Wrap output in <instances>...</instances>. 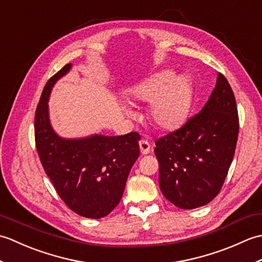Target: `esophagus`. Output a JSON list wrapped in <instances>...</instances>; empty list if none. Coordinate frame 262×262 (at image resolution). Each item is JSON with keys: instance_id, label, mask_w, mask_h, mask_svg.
Returning a JSON list of instances; mask_svg holds the SVG:
<instances>
[{"instance_id": "34e87169", "label": "esophagus", "mask_w": 262, "mask_h": 262, "mask_svg": "<svg viewBox=\"0 0 262 262\" xmlns=\"http://www.w3.org/2000/svg\"><path fill=\"white\" fill-rule=\"evenodd\" d=\"M140 148H141V153L143 155L148 154L151 152V144H149L146 140H141L140 141Z\"/></svg>"}]
</instances>
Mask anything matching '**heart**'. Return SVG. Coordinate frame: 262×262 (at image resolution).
Returning <instances> with one entry per match:
<instances>
[{
    "instance_id": "heart-1",
    "label": "heart",
    "mask_w": 262,
    "mask_h": 262,
    "mask_svg": "<svg viewBox=\"0 0 262 262\" xmlns=\"http://www.w3.org/2000/svg\"><path fill=\"white\" fill-rule=\"evenodd\" d=\"M171 71H161L130 90L136 101L149 102L148 115L155 126L173 129L186 119L191 102V85L186 76L172 79Z\"/></svg>"
}]
</instances>
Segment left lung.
Returning a JSON list of instances; mask_svg holds the SVG:
<instances>
[{
    "label": "left lung",
    "mask_w": 262,
    "mask_h": 262,
    "mask_svg": "<svg viewBox=\"0 0 262 262\" xmlns=\"http://www.w3.org/2000/svg\"><path fill=\"white\" fill-rule=\"evenodd\" d=\"M237 135L234 93L226 77L219 73L202 111L179 129L155 141L159 183L164 197L182 209L210 203L225 181Z\"/></svg>",
    "instance_id": "8db88e82"
}]
</instances>
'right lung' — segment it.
I'll return each mask as SVG.
<instances>
[{"label":"right lung","instance_id":"add662e5","mask_svg":"<svg viewBox=\"0 0 262 262\" xmlns=\"http://www.w3.org/2000/svg\"><path fill=\"white\" fill-rule=\"evenodd\" d=\"M72 64L43 88L35 115L36 148L46 174L70 209L86 219H101L119 204L132 166L140 157V134L63 138L49 121L52 88Z\"/></svg>","mask_w":262,"mask_h":262}]
</instances>
